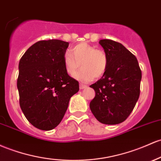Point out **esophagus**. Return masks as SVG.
I'll list each match as a JSON object with an SVG mask.
<instances>
[{
    "label": "esophagus",
    "mask_w": 161,
    "mask_h": 161,
    "mask_svg": "<svg viewBox=\"0 0 161 161\" xmlns=\"http://www.w3.org/2000/svg\"><path fill=\"white\" fill-rule=\"evenodd\" d=\"M86 88H87V86H85L83 84L79 85V89H86Z\"/></svg>",
    "instance_id": "1"
}]
</instances>
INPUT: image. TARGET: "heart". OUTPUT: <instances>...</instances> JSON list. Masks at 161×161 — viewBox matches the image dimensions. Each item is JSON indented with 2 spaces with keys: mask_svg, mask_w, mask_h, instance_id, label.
I'll return each instance as SVG.
<instances>
[{
  "mask_svg": "<svg viewBox=\"0 0 161 161\" xmlns=\"http://www.w3.org/2000/svg\"><path fill=\"white\" fill-rule=\"evenodd\" d=\"M63 63L67 73L73 75L79 69H82L74 77L82 82H88L93 78H99L105 73L108 66V56L105 51L95 49L86 43L75 45L63 56Z\"/></svg>",
  "mask_w": 161,
  "mask_h": 161,
  "instance_id": "obj_1",
  "label": "heart"
}]
</instances>
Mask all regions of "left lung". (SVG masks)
Instances as JSON below:
<instances>
[{"label": "left lung", "mask_w": 161, "mask_h": 161, "mask_svg": "<svg viewBox=\"0 0 161 161\" xmlns=\"http://www.w3.org/2000/svg\"><path fill=\"white\" fill-rule=\"evenodd\" d=\"M108 56V66L99 80L91 85L95 96L90 109L101 123L123 122L133 111L139 95L141 70L137 58L121 43L101 40Z\"/></svg>", "instance_id": "left-lung-1"}]
</instances>
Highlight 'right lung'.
Wrapping results in <instances>:
<instances>
[{
    "label": "right lung",
    "instance_id": "add662e5",
    "mask_svg": "<svg viewBox=\"0 0 161 161\" xmlns=\"http://www.w3.org/2000/svg\"><path fill=\"white\" fill-rule=\"evenodd\" d=\"M68 42L40 40L32 45L19 63L17 89L20 106L31 125L49 130L61 122L79 82L67 73L63 56Z\"/></svg>",
    "mask_w": 161,
    "mask_h": 161
}]
</instances>
